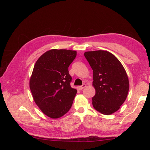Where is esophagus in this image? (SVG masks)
<instances>
[{
	"instance_id": "esophagus-1",
	"label": "esophagus",
	"mask_w": 150,
	"mask_h": 150,
	"mask_svg": "<svg viewBox=\"0 0 150 150\" xmlns=\"http://www.w3.org/2000/svg\"><path fill=\"white\" fill-rule=\"evenodd\" d=\"M86 85L85 84H83L82 86H78V89H79V90H82V89H83L86 87Z\"/></svg>"
}]
</instances>
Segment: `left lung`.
I'll use <instances>...</instances> for the list:
<instances>
[{
    "mask_svg": "<svg viewBox=\"0 0 150 150\" xmlns=\"http://www.w3.org/2000/svg\"><path fill=\"white\" fill-rule=\"evenodd\" d=\"M93 71L94 108L103 115L112 114L120 109L129 91V81L125 69L117 59L106 51L84 52Z\"/></svg>",
    "mask_w": 150,
    "mask_h": 150,
    "instance_id": "left-lung-1",
    "label": "left lung"
}]
</instances>
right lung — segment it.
Returning a JSON list of instances; mask_svg holds the SVG:
<instances>
[{"instance_id":"obj_1","label":"right lung","mask_w":150,"mask_h":150,"mask_svg":"<svg viewBox=\"0 0 150 150\" xmlns=\"http://www.w3.org/2000/svg\"><path fill=\"white\" fill-rule=\"evenodd\" d=\"M76 51L52 49L43 54L34 65L29 85L34 100L51 118L64 115L72 106L77 90L71 88L68 67Z\"/></svg>"}]
</instances>
